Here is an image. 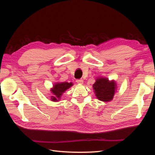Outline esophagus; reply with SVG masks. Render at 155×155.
<instances>
[{
  "instance_id": "esophagus-1",
  "label": "esophagus",
  "mask_w": 155,
  "mask_h": 155,
  "mask_svg": "<svg viewBox=\"0 0 155 155\" xmlns=\"http://www.w3.org/2000/svg\"><path fill=\"white\" fill-rule=\"evenodd\" d=\"M76 82H77V83L78 84H83V79H77V81H76Z\"/></svg>"
}]
</instances>
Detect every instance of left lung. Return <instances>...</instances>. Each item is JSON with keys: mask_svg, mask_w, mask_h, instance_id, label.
I'll use <instances>...</instances> for the list:
<instances>
[{"mask_svg": "<svg viewBox=\"0 0 155 155\" xmlns=\"http://www.w3.org/2000/svg\"><path fill=\"white\" fill-rule=\"evenodd\" d=\"M115 83L107 78H98L93 84L97 97L100 101H109L113 99L115 91Z\"/></svg>", "mask_w": 155, "mask_h": 155, "instance_id": "left-lung-1", "label": "left lung"}]
</instances>
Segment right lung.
<instances>
[{
	"mask_svg": "<svg viewBox=\"0 0 155 155\" xmlns=\"http://www.w3.org/2000/svg\"><path fill=\"white\" fill-rule=\"evenodd\" d=\"M72 85V83H67V82H64V83H57L55 85H54V88L52 89V93L54 94V96L52 97V101H57V98H60L61 95L62 93L68 89V88H70Z\"/></svg>",
	"mask_w": 155,
	"mask_h": 155,
	"instance_id": "1",
	"label": "right lung"
}]
</instances>
